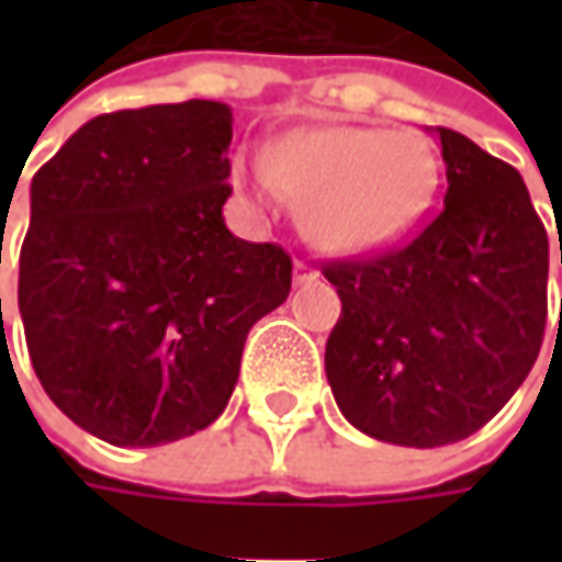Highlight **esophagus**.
<instances>
[{
	"instance_id": "obj_1",
	"label": "esophagus",
	"mask_w": 562,
	"mask_h": 562,
	"mask_svg": "<svg viewBox=\"0 0 562 562\" xmlns=\"http://www.w3.org/2000/svg\"><path fill=\"white\" fill-rule=\"evenodd\" d=\"M315 278H318V271H315L310 262H303V259L293 262V284H310Z\"/></svg>"
}]
</instances>
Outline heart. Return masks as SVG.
Instances as JSON below:
<instances>
[{
    "label": "heart",
    "instance_id": "obj_1",
    "mask_svg": "<svg viewBox=\"0 0 562 562\" xmlns=\"http://www.w3.org/2000/svg\"><path fill=\"white\" fill-rule=\"evenodd\" d=\"M435 162L413 134L378 127H322L293 137L271 159L237 168L256 200L278 190L300 203L303 227L318 247L362 252L394 240L428 200Z\"/></svg>",
    "mask_w": 562,
    "mask_h": 562
}]
</instances>
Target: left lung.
Returning a JSON list of instances; mask_svg holds the SVG:
<instances>
[{
  "label": "left lung",
  "mask_w": 562,
  "mask_h": 562,
  "mask_svg": "<svg viewBox=\"0 0 562 562\" xmlns=\"http://www.w3.org/2000/svg\"><path fill=\"white\" fill-rule=\"evenodd\" d=\"M435 134L441 212L403 247L322 269L344 303L325 344L331 394L353 428L400 447L463 441L494 419L548 322V231L519 171Z\"/></svg>",
  "instance_id": "1"
}]
</instances>
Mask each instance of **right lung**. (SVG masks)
Instances as JSON below:
<instances>
[{"label": "right lung", "instance_id": "obj_1", "mask_svg": "<svg viewBox=\"0 0 562 562\" xmlns=\"http://www.w3.org/2000/svg\"><path fill=\"white\" fill-rule=\"evenodd\" d=\"M231 124L212 99L97 115L33 175L18 269L33 372L115 447L218 419L249 328L291 293V256L225 225Z\"/></svg>", "mask_w": 562, "mask_h": 562}]
</instances>
